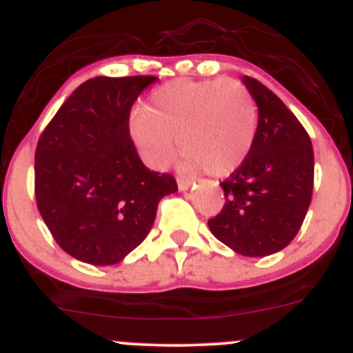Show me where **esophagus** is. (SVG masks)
<instances>
[{"label": "esophagus", "instance_id": "obj_1", "mask_svg": "<svg viewBox=\"0 0 353 353\" xmlns=\"http://www.w3.org/2000/svg\"><path fill=\"white\" fill-rule=\"evenodd\" d=\"M191 184H193V181L191 179H186V177H177V188H179V191L190 190Z\"/></svg>", "mask_w": 353, "mask_h": 353}]
</instances>
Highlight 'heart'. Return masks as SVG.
I'll return each instance as SVG.
<instances>
[{
    "mask_svg": "<svg viewBox=\"0 0 353 353\" xmlns=\"http://www.w3.org/2000/svg\"><path fill=\"white\" fill-rule=\"evenodd\" d=\"M256 124V103L243 82L177 79L157 88L148 107L134 112L131 134L155 169L172 160L177 139L188 169L224 177L248 157Z\"/></svg>",
    "mask_w": 353,
    "mask_h": 353,
    "instance_id": "b5f03b06",
    "label": "heart"
}]
</instances>
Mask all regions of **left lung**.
<instances>
[{"instance_id":"obj_1","label":"left lung","mask_w":353,"mask_h":353,"mask_svg":"<svg viewBox=\"0 0 353 353\" xmlns=\"http://www.w3.org/2000/svg\"><path fill=\"white\" fill-rule=\"evenodd\" d=\"M259 107L255 141L245 162L221 184L225 203L208 221L212 234L245 256H265L292 243L309 210L314 152L285 103L253 77H243Z\"/></svg>"}]
</instances>
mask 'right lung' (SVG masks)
Returning <instances> with one entry per match:
<instances>
[{"instance_id": "obj_1", "label": "right lung", "mask_w": 353, "mask_h": 353, "mask_svg": "<svg viewBox=\"0 0 353 353\" xmlns=\"http://www.w3.org/2000/svg\"><path fill=\"white\" fill-rule=\"evenodd\" d=\"M153 75L94 77L54 114L36 148V201L63 252L91 265H114L148 236L170 174L139 159L129 115Z\"/></svg>"}]
</instances>
